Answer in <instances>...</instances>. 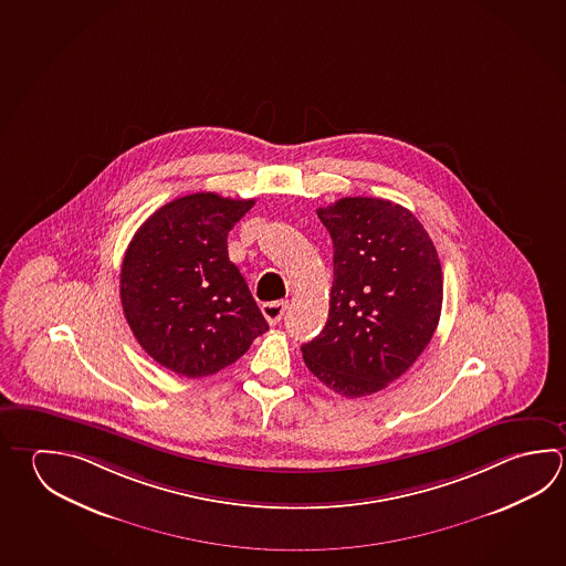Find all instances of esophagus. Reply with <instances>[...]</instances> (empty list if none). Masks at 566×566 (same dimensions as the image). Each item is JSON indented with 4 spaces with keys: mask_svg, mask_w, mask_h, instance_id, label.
I'll use <instances>...</instances> for the list:
<instances>
[{
    "mask_svg": "<svg viewBox=\"0 0 566 566\" xmlns=\"http://www.w3.org/2000/svg\"><path fill=\"white\" fill-rule=\"evenodd\" d=\"M285 311H287V303H283V301H271V303L263 305V315H265L269 325H279L283 315H285Z\"/></svg>",
    "mask_w": 566,
    "mask_h": 566,
    "instance_id": "1",
    "label": "esophagus"
}]
</instances>
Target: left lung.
<instances>
[{
  "label": "left lung",
  "mask_w": 566,
  "mask_h": 566,
  "mask_svg": "<svg viewBox=\"0 0 566 566\" xmlns=\"http://www.w3.org/2000/svg\"><path fill=\"white\" fill-rule=\"evenodd\" d=\"M317 216L333 239L329 317L301 350L321 382L357 399L399 379L429 345L441 263L421 221L387 199L343 197Z\"/></svg>",
  "instance_id": "left-lung-1"
}]
</instances>
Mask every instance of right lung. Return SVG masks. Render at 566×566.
<instances>
[{
	"label": "right lung",
	"mask_w": 566,
	"mask_h": 566,
	"mask_svg": "<svg viewBox=\"0 0 566 566\" xmlns=\"http://www.w3.org/2000/svg\"><path fill=\"white\" fill-rule=\"evenodd\" d=\"M253 199L179 197L137 229L125 251L119 295L145 353L165 369L199 379L226 369L269 329L227 235Z\"/></svg>",
	"instance_id": "1"
}]
</instances>
